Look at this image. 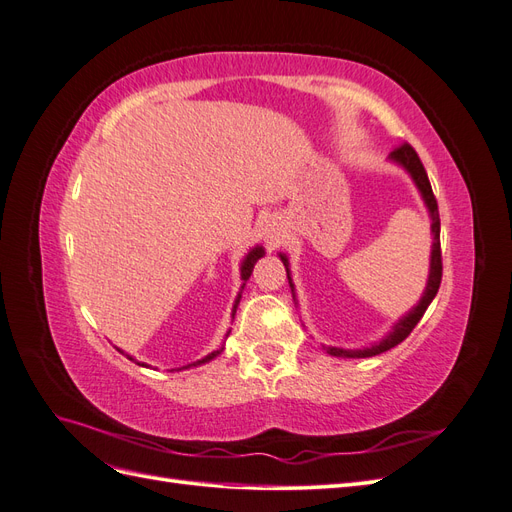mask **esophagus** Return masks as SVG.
Instances as JSON below:
<instances>
[{"label":"esophagus","instance_id":"obj_1","mask_svg":"<svg viewBox=\"0 0 512 512\" xmlns=\"http://www.w3.org/2000/svg\"><path fill=\"white\" fill-rule=\"evenodd\" d=\"M269 239H273V235H271V232H269V235H267V241H269Z\"/></svg>","mask_w":512,"mask_h":512}]
</instances>
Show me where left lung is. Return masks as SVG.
<instances>
[{
  "label": "left lung",
  "instance_id": "left-lung-1",
  "mask_svg": "<svg viewBox=\"0 0 512 512\" xmlns=\"http://www.w3.org/2000/svg\"><path fill=\"white\" fill-rule=\"evenodd\" d=\"M391 160L399 162L401 166H404L408 173L412 175L414 183L418 185V190H421L423 198H425V205L431 213V232H433V247H431V269H429V282H427V290L423 292V299L418 301V305L412 309V312L408 316L401 318L395 329L386 335L382 342H378L376 346L371 348H365V350H344V348H333V346H324V350H327L331 356H344V359H365V356H376V354H382L386 350L395 348L397 344L404 342V339L414 331V327L418 324V320L423 318L425 309L429 307V303L433 301V297H436V292L440 288V282H442V250H440V213H438V200L436 196H433V190H431V183H429V177H427V170L421 162V158H418V153L414 151V147L410 143H401L399 147H395V151L391 153ZM282 262L286 267V273H288V258L282 256ZM288 282H290V275H288ZM292 286V284H290Z\"/></svg>",
  "mask_w": 512,
  "mask_h": 512
}]
</instances>
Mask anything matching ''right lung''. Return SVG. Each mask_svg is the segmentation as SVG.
<instances>
[{"instance_id": "right-lung-1", "label": "right lung", "mask_w": 512, "mask_h": 512, "mask_svg": "<svg viewBox=\"0 0 512 512\" xmlns=\"http://www.w3.org/2000/svg\"><path fill=\"white\" fill-rule=\"evenodd\" d=\"M265 254V250H262V247H254V250L245 256V260H243V265H241V280H247V277L252 275V271H254V265H256V260ZM239 299H241V294L237 297V301H235V312H237V305H239ZM235 312H232V316H235ZM222 350H215V352H211V354H207L203 361H196L194 365H200V363H207V361H211V359H215V356H218ZM188 367H192V365H188Z\"/></svg>"}]
</instances>
